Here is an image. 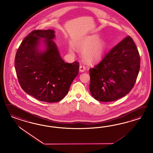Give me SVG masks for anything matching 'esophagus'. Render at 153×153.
<instances>
[{"mask_svg":"<svg viewBox=\"0 0 153 153\" xmlns=\"http://www.w3.org/2000/svg\"><path fill=\"white\" fill-rule=\"evenodd\" d=\"M86 70V67L83 65H79V71L81 72H83Z\"/></svg>","mask_w":153,"mask_h":153,"instance_id":"34e87169","label":"esophagus"}]
</instances>
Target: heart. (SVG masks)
Masks as SVG:
<instances>
[{"label":"heart","instance_id":"1","mask_svg":"<svg viewBox=\"0 0 153 153\" xmlns=\"http://www.w3.org/2000/svg\"><path fill=\"white\" fill-rule=\"evenodd\" d=\"M77 48L83 51L84 59L92 63L101 59L104 50V43L102 40L99 39L97 35H92L79 42Z\"/></svg>","mask_w":153,"mask_h":153}]
</instances>
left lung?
I'll list each match as a JSON object with an SVG mask.
<instances>
[{
	"label": "left lung",
	"instance_id": "8db88e82",
	"mask_svg": "<svg viewBox=\"0 0 153 153\" xmlns=\"http://www.w3.org/2000/svg\"><path fill=\"white\" fill-rule=\"evenodd\" d=\"M140 67L138 49L133 39L127 36L89 70L92 96L102 102L124 97L134 88Z\"/></svg>",
	"mask_w": 153,
	"mask_h": 153
}]
</instances>
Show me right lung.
I'll return each instance as SVG.
<instances>
[{
    "label": "right lung",
    "instance_id": "1",
    "mask_svg": "<svg viewBox=\"0 0 153 153\" xmlns=\"http://www.w3.org/2000/svg\"><path fill=\"white\" fill-rule=\"evenodd\" d=\"M54 37L52 30H33L24 38L15 56V70L21 88L42 102L62 100L79 74V62L65 63L52 40ZM40 40L46 46L42 52L38 49Z\"/></svg>",
    "mask_w": 153,
    "mask_h": 153
}]
</instances>
